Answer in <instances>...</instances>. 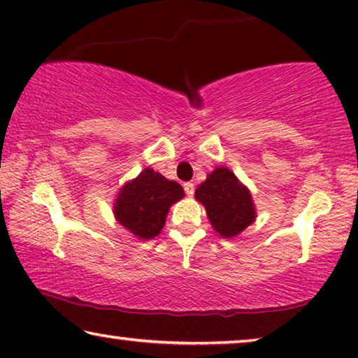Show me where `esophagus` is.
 Listing matches in <instances>:
<instances>
[{
  "instance_id": "1",
  "label": "esophagus",
  "mask_w": 358,
  "mask_h": 358,
  "mask_svg": "<svg viewBox=\"0 0 358 358\" xmlns=\"http://www.w3.org/2000/svg\"><path fill=\"white\" fill-rule=\"evenodd\" d=\"M183 188H185V193L188 196L194 194V185L191 183V181H186V183H183Z\"/></svg>"
}]
</instances>
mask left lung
<instances>
[{"label":"left lung","mask_w":358,"mask_h":358,"mask_svg":"<svg viewBox=\"0 0 358 358\" xmlns=\"http://www.w3.org/2000/svg\"><path fill=\"white\" fill-rule=\"evenodd\" d=\"M196 199L204 204L215 231L225 238L236 236L255 220L250 193L225 167L207 175L204 183L197 186Z\"/></svg>","instance_id":"left-lung-1"}]
</instances>
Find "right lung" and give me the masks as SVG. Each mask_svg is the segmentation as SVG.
Here are the masks:
<instances>
[{
	"mask_svg": "<svg viewBox=\"0 0 358 358\" xmlns=\"http://www.w3.org/2000/svg\"><path fill=\"white\" fill-rule=\"evenodd\" d=\"M183 188L152 169H145L120 189L114 213L120 225L138 238L151 239L161 233L169 207L183 197Z\"/></svg>",
	"mask_w": 358,
	"mask_h": 358,
	"instance_id": "right-lung-1",
	"label": "right lung"
}]
</instances>
